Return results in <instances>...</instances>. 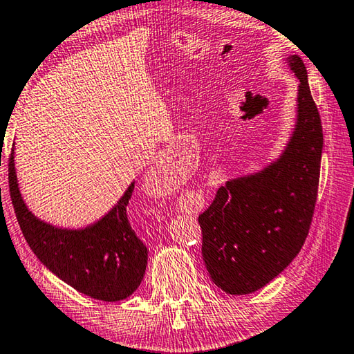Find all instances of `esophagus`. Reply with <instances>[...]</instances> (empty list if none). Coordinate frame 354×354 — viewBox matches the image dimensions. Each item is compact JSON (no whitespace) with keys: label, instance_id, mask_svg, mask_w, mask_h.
I'll return each instance as SVG.
<instances>
[{"label":"esophagus","instance_id":"esophagus-1","mask_svg":"<svg viewBox=\"0 0 354 354\" xmlns=\"http://www.w3.org/2000/svg\"><path fill=\"white\" fill-rule=\"evenodd\" d=\"M149 179H151V181L156 184L165 183L167 179H169V170H167L165 165H162V164L151 167V170H149Z\"/></svg>","mask_w":354,"mask_h":354}]
</instances>
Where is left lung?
I'll use <instances>...</instances> for the list:
<instances>
[{"label":"left lung","mask_w":354,"mask_h":354,"mask_svg":"<svg viewBox=\"0 0 354 354\" xmlns=\"http://www.w3.org/2000/svg\"><path fill=\"white\" fill-rule=\"evenodd\" d=\"M298 77L297 123L283 154L253 175L226 181L198 221L201 254L215 286L231 295L262 289L295 259L306 241L319 190L323 131L301 57H287Z\"/></svg>","instance_id":"left-lung-1"}]
</instances>
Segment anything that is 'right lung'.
Returning <instances> with one entry per match:
<instances>
[{
    "label": "right lung",
    "instance_id": "obj_1",
    "mask_svg": "<svg viewBox=\"0 0 354 354\" xmlns=\"http://www.w3.org/2000/svg\"><path fill=\"white\" fill-rule=\"evenodd\" d=\"M9 190L17 220L34 254L50 272L84 295L120 301L133 295L147 270L148 250L128 220L134 183L104 217L81 230L57 227L29 211L9 159Z\"/></svg>",
    "mask_w": 354,
    "mask_h": 354
}]
</instances>
